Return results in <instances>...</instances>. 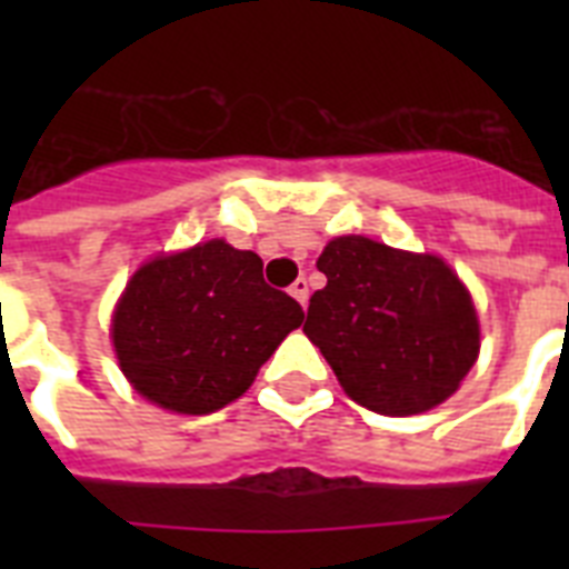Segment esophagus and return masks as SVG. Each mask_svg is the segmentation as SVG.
Here are the masks:
<instances>
[{
	"label": "esophagus",
	"mask_w": 569,
	"mask_h": 569,
	"mask_svg": "<svg viewBox=\"0 0 569 569\" xmlns=\"http://www.w3.org/2000/svg\"><path fill=\"white\" fill-rule=\"evenodd\" d=\"M289 292H292V298L301 301V307H307V301H310V283H307V277H298V280L289 286Z\"/></svg>",
	"instance_id": "obj_1"
}]
</instances>
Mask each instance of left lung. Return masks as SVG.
<instances>
[{"instance_id":"8db88e82","label":"left lung","mask_w":569,"mask_h":569,"mask_svg":"<svg viewBox=\"0 0 569 569\" xmlns=\"http://www.w3.org/2000/svg\"><path fill=\"white\" fill-rule=\"evenodd\" d=\"M316 266L328 286L310 298L303 333L357 405L410 416L460 387L478 357V316L440 257L339 236Z\"/></svg>"}]
</instances>
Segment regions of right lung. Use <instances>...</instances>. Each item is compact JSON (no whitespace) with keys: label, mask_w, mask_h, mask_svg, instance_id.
I'll return each instance as SVG.
<instances>
[{"label":"right lung","mask_w":569,"mask_h":569,"mask_svg":"<svg viewBox=\"0 0 569 569\" xmlns=\"http://www.w3.org/2000/svg\"><path fill=\"white\" fill-rule=\"evenodd\" d=\"M301 321V303L262 280L253 250L212 239L138 268L111 339L141 396L177 413H212L253 383Z\"/></svg>","instance_id":"1"}]
</instances>
